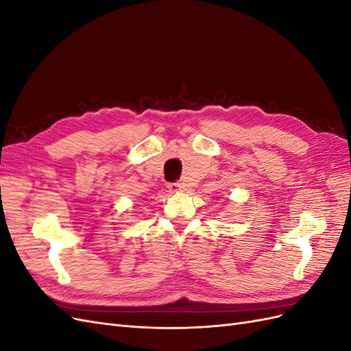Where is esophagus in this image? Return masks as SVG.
Wrapping results in <instances>:
<instances>
[{
    "mask_svg": "<svg viewBox=\"0 0 351 351\" xmlns=\"http://www.w3.org/2000/svg\"><path fill=\"white\" fill-rule=\"evenodd\" d=\"M183 189H184V186L182 184V183H169L168 184V190L171 193H178V192H183Z\"/></svg>",
    "mask_w": 351,
    "mask_h": 351,
    "instance_id": "1",
    "label": "esophagus"
}]
</instances>
